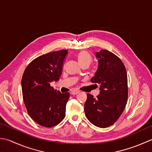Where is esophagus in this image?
<instances>
[{
    "instance_id": "34e87169",
    "label": "esophagus",
    "mask_w": 152,
    "mask_h": 152,
    "mask_svg": "<svg viewBox=\"0 0 152 152\" xmlns=\"http://www.w3.org/2000/svg\"><path fill=\"white\" fill-rule=\"evenodd\" d=\"M78 93H79V91H77V90H73V91H71V94L72 95H75Z\"/></svg>"
}]
</instances>
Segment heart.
I'll return each instance as SVG.
<instances>
[{
    "label": "heart",
    "mask_w": 152,
    "mask_h": 152,
    "mask_svg": "<svg viewBox=\"0 0 152 152\" xmlns=\"http://www.w3.org/2000/svg\"><path fill=\"white\" fill-rule=\"evenodd\" d=\"M92 56L88 52L86 51H81L77 55V60H78L80 64L85 63L91 64L92 61Z\"/></svg>",
    "instance_id": "obj_1"
}]
</instances>
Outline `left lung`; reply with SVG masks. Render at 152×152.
I'll use <instances>...</instances> for the list:
<instances>
[{"label": "left lung", "instance_id": "8db88e82", "mask_svg": "<svg viewBox=\"0 0 152 152\" xmlns=\"http://www.w3.org/2000/svg\"><path fill=\"white\" fill-rule=\"evenodd\" d=\"M98 69L91 82L100 86L96 98L87 94L85 115L89 121L100 128L115 123L125 109L128 98L127 75L125 67L112 52L100 50L96 52Z\"/></svg>", "mask_w": 152, "mask_h": 152}]
</instances>
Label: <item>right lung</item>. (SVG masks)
Instances as JSON below:
<instances>
[{"mask_svg": "<svg viewBox=\"0 0 152 152\" xmlns=\"http://www.w3.org/2000/svg\"><path fill=\"white\" fill-rule=\"evenodd\" d=\"M68 51L43 54L31 62L21 79L23 98L27 112L39 125L52 127L66 115L69 92L61 93L50 86L60 80Z\"/></svg>", "mask_w": 152, "mask_h": 152, "instance_id": "right-lung-1", "label": "right lung"}]
</instances>
